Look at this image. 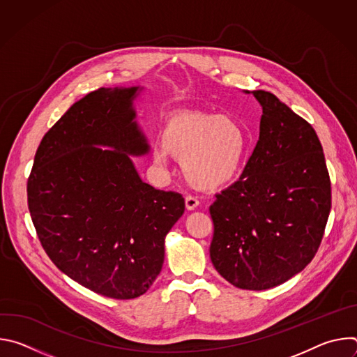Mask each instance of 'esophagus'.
Wrapping results in <instances>:
<instances>
[{
    "instance_id": "1",
    "label": "esophagus",
    "mask_w": 357,
    "mask_h": 357,
    "mask_svg": "<svg viewBox=\"0 0 357 357\" xmlns=\"http://www.w3.org/2000/svg\"><path fill=\"white\" fill-rule=\"evenodd\" d=\"M185 206H186L188 211H193V209H196V208L199 206V200H197L195 196L188 195V196L185 197Z\"/></svg>"
}]
</instances>
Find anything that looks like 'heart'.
Listing matches in <instances>:
<instances>
[{
	"label": "heart",
	"instance_id": "heart-1",
	"mask_svg": "<svg viewBox=\"0 0 357 357\" xmlns=\"http://www.w3.org/2000/svg\"><path fill=\"white\" fill-rule=\"evenodd\" d=\"M248 134L234 117L197 110L169 114L154 145V160L165 165L169 157L181 161L186 181L203 190H215L233 182L241 172Z\"/></svg>",
	"mask_w": 357,
	"mask_h": 357
}]
</instances>
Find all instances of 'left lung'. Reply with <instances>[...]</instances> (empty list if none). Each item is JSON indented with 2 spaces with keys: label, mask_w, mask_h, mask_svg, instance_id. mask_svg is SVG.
<instances>
[{
  "label": "left lung",
  "mask_w": 357,
  "mask_h": 357,
  "mask_svg": "<svg viewBox=\"0 0 357 357\" xmlns=\"http://www.w3.org/2000/svg\"><path fill=\"white\" fill-rule=\"evenodd\" d=\"M260 138L237 182L216 195L211 260L241 289L280 285L307 267L321 245L332 206L331 178L312 126L270 91Z\"/></svg>",
  "instance_id": "8db88e82"
}]
</instances>
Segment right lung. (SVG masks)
<instances>
[{
	"instance_id": "right-lung-1",
	"label": "right lung",
	"mask_w": 357,
	"mask_h": 357,
	"mask_svg": "<svg viewBox=\"0 0 357 357\" xmlns=\"http://www.w3.org/2000/svg\"><path fill=\"white\" fill-rule=\"evenodd\" d=\"M137 90L101 87L76 101L43 135L26 183L47 257L114 299L149 289L164 264L165 236L185 211L181 193L142 182L128 157L148 151L131 107Z\"/></svg>"
}]
</instances>
